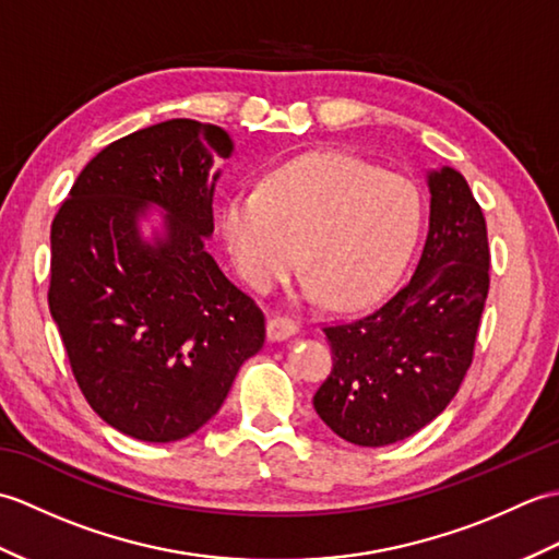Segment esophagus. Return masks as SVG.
<instances>
[{
  "label": "esophagus",
  "instance_id": "obj_1",
  "mask_svg": "<svg viewBox=\"0 0 559 559\" xmlns=\"http://www.w3.org/2000/svg\"><path fill=\"white\" fill-rule=\"evenodd\" d=\"M298 334V324L288 317H273L266 324V336L269 341H286L290 336Z\"/></svg>",
  "mask_w": 559,
  "mask_h": 559
}]
</instances>
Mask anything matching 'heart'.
<instances>
[{"label":"heart","instance_id":"heart-1","mask_svg":"<svg viewBox=\"0 0 559 559\" xmlns=\"http://www.w3.org/2000/svg\"><path fill=\"white\" fill-rule=\"evenodd\" d=\"M423 223L418 187L343 153H307L273 170L259 192H237L221 233L249 288L269 293L298 264L305 300L334 310L372 302L394 286Z\"/></svg>","mask_w":559,"mask_h":559}]
</instances>
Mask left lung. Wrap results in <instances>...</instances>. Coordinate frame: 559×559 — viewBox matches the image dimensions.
Listing matches in <instances>:
<instances>
[{
	"label": "left lung",
	"instance_id": "1",
	"mask_svg": "<svg viewBox=\"0 0 559 559\" xmlns=\"http://www.w3.org/2000/svg\"><path fill=\"white\" fill-rule=\"evenodd\" d=\"M430 228L411 281L370 314L326 326L334 370L314 411L341 439L386 447L442 413L466 377L490 288L485 216L454 168L427 173Z\"/></svg>",
	"mask_w": 559,
	"mask_h": 559
}]
</instances>
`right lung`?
Here are the masks:
<instances>
[{"instance_id":"obj_1","label":"right lung","mask_w":559,"mask_h":559,"mask_svg":"<svg viewBox=\"0 0 559 559\" xmlns=\"http://www.w3.org/2000/svg\"><path fill=\"white\" fill-rule=\"evenodd\" d=\"M233 139L168 120L105 146L50 230V314L83 396L115 430L177 442L223 406L264 346V314L206 252L213 192ZM148 207L164 213L151 241Z\"/></svg>"}]
</instances>
